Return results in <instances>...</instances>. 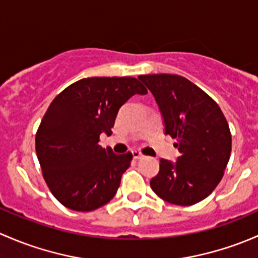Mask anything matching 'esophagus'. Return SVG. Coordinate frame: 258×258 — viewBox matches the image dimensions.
<instances>
[{"label": "esophagus", "instance_id": "esophagus-1", "mask_svg": "<svg viewBox=\"0 0 258 258\" xmlns=\"http://www.w3.org/2000/svg\"><path fill=\"white\" fill-rule=\"evenodd\" d=\"M132 154H133V158L134 159H142L143 158V154L140 153L139 150H133Z\"/></svg>", "mask_w": 258, "mask_h": 258}]
</instances>
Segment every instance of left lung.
<instances>
[{"label":"left lung","mask_w":258,"mask_h":258,"mask_svg":"<svg viewBox=\"0 0 258 258\" xmlns=\"http://www.w3.org/2000/svg\"><path fill=\"white\" fill-rule=\"evenodd\" d=\"M147 86L160 110L164 130L179 150L176 161L160 159L150 180L163 200L190 206L206 199L224 176L231 154V133L219 105L204 90L176 74H148Z\"/></svg>","instance_id":"1"}]
</instances>
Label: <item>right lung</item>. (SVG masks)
I'll return each mask as SVG.
<instances>
[{"label":"right lung","instance_id":"1","mask_svg":"<svg viewBox=\"0 0 258 258\" xmlns=\"http://www.w3.org/2000/svg\"><path fill=\"white\" fill-rule=\"evenodd\" d=\"M148 90L133 77H92L57 95L36 134L37 158L53 196L74 211H93L116 194L132 153L103 149L118 111L134 94Z\"/></svg>","mask_w":258,"mask_h":258}]
</instances>
